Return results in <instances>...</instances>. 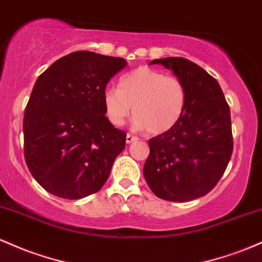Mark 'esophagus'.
<instances>
[{
    "label": "esophagus",
    "mask_w": 262,
    "mask_h": 262,
    "mask_svg": "<svg viewBox=\"0 0 262 262\" xmlns=\"http://www.w3.org/2000/svg\"><path fill=\"white\" fill-rule=\"evenodd\" d=\"M137 140H139V139H137L136 136H132L131 134L126 135V142H127V143H132L134 141H137Z\"/></svg>",
    "instance_id": "34e87169"
}]
</instances>
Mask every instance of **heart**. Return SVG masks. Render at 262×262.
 I'll return each mask as SVG.
<instances>
[{"mask_svg":"<svg viewBox=\"0 0 262 262\" xmlns=\"http://www.w3.org/2000/svg\"><path fill=\"white\" fill-rule=\"evenodd\" d=\"M187 88L177 76L141 67L120 76L117 89L104 93V108L108 121L122 126L132 113L134 126L151 135L170 130L186 110Z\"/></svg>","mask_w":262,"mask_h":262,"instance_id":"1","label":"heart"}]
</instances>
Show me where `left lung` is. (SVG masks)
<instances>
[{
  "label": "left lung",
  "mask_w": 262,
  "mask_h": 262,
  "mask_svg": "<svg viewBox=\"0 0 262 262\" xmlns=\"http://www.w3.org/2000/svg\"><path fill=\"white\" fill-rule=\"evenodd\" d=\"M187 88L186 110L168 131L148 140L143 176L158 198L188 202L208 194L224 174L231 154L230 107L218 81L181 57L155 59Z\"/></svg>",
  "instance_id": "1"
}]
</instances>
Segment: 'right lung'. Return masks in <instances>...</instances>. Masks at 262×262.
<instances>
[{"mask_svg": "<svg viewBox=\"0 0 262 262\" xmlns=\"http://www.w3.org/2000/svg\"><path fill=\"white\" fill-rule=\"evenodd\" d=\"M122 58L70 53L38 76L23 117L25 160L47 192L81 199L101 189L126 132L105 116L104 93Z\"/></svg>", "mask_w": 262, "mask_h": 262, "instance_id": "add662e5", "label": "right lung"}]
</instances>
